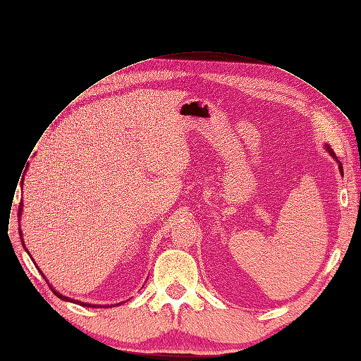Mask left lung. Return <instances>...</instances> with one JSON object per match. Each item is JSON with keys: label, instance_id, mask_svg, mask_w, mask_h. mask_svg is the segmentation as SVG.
I'll return each instance as SVG.
<instances>
[{"label": "left lung", "instance_id": "obj_1", "mask_svg": "<svg viewBox=\"0 0 361 361\" xmlns=\"http://www.w3.org/2000/svg\"><path fill=\"white\" fill-rule=\"evenodd\" d=\"M328 150H329V148H328ZM329 153H331L332 156H335V154H334L331 150H329ZM340 171H341V173H343V166H341V163H340Z\"/></svg>", "mask_w": 361, "mask_h": 361}]
</instances>
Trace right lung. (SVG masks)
<instances>
[{
	"label": "right lung",
	"mask_w": 361,
	"mask_h": 361,
	"mask_svg": "<svg viewBox=\"0 0 361 361\" xmlns=\"http://www.w3.org/2000/svg\"><path fill=\"white\" fill-rule=\"evenodd\" d=\"M21 209H23V202L20 201V205H18V219H20V216H21ZM20 236H23L21 235V231H20ZM21 243H23V246H25V242L21 240ZM42 274V272H40ZM44 279H45V275H44ZM47 280V279H45ZM51 287V286H49ZM51 290L54 291V294L56 295V298H59L61 300H66V302H73V303H75V305H80V306H86V307H96V305H87V303H82V302H78V300H73V299H70V298H66V295H62V294H59L58 291H55L52 287H51ZM97 307H102V306H99L97 305Z\"/></svg>",
	"instance_id": "obj_1"
}]
</instances>
